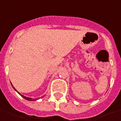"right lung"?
<instances>
[{
    "mask_svg": "<svg viewBox=\"0 0 121 121\" xmlns=\"http://www.w3.org/2000/svg\"><path fill=\"white\" fill-rule=\"evenodd\" d=\"M13 88H14V87H13ZM14 89H15V88H14ZM18 93H19V92H18ZM20 95H21V96H22V97L23 98H25V99H26V100H30V101L35 100H33L32 98H27V97H26V96H23V95H22L21 94H20Z\"/></svg>",
    "mask_w": 121,
    "mask_h": 121,
    "instance_id": "1",
    "label": "right lung"
}]
</instances>
